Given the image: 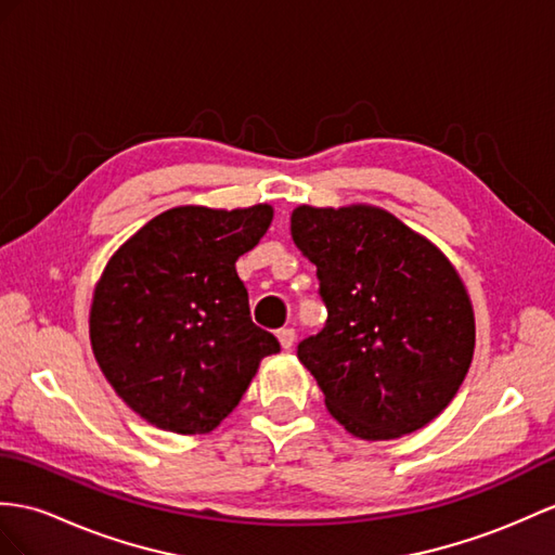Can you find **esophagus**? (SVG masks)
<instances>
[{
  "label": "esophagus",
  "mask_w": 555,
  "mask_h": 555,
  "mask_svg": "<svg viewBox=\"0 0 555 555\" xmlns=\"http://www.w3.org/2000/svg\"><path fill=\"white\" fill-rule=\"evenodd\" d=\"M278 341H280V346H282V348L289 350V348L294 346V341H296V332H294L292 327L280 330V332H278Z\"/></svg>",
  "instance_id": "34e87169"
}]
</instances>
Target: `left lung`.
<instances>
[{"label":"left lung","mask_w":555,"mask_h":555,"mask_svg":"<svg viewBox=\"0 0 555 555\" xmlns=\"http://www.w3.org/2000/svg\"><path fill=\"white\" fill-rule=\"evenodd\" d=\"M294 245L318 268L322 332L296 356L330 414L362 440L414 434L448 408L470 367L476 320L434 242L370 205L292 211Z\"/></svg>","instance_id":"obj_1"}]
</instances>
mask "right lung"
<instances>
[{
  "mask_svg": "<svg viewBox=\"0 0 555 555\" xmlns=\"http://www.w3.org/2000/svg\"><path fill=\"white\" fill-rule=\"evenodd\" d=\"M273 207H173L107 261L93 289L89 336L105 379L147 424L209 434L280 350L249 318L235 261L259 245Z\"/></svg>",
  "mask_w": 555,
  "mask_h": 555,
  "instance_id": "obj_1",
  "label": "right lung"
}]
</instances>
